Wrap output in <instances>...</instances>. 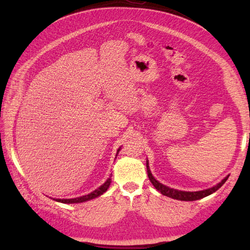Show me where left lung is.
I'll return each instance as SVG.
<instances>
[{
    "label": "left lung",
    "mask_w": 250,
    "mask_h": 250,
    "mask_svg": "<svg viewBox=\"0 0 250 250\" xmlns=\"http://www.w3.org/2000/svg\"><path fill=\"white\" fill-rule=\"evenodd\" d=\"M146 167H147L148 177H149V180L151 182V184L153 185V187H155L158 191H160V192L163 195H167V196H168V198L179 200V201H195V200L203 199V198H205V196L216 192V191L218 190L221 187V186L227 182V179L229 178V176L225 177L219 184H217L216 186H214V187H211L209 189L190 192V191H180V190L169 188V187H167V186L162 185L161 183H159L158 180L152 176V174H151L150 169H149V164H148V161L146 162Z\"/></svg>",
    "instance_id": "left-lung-1"
}]
</instances>
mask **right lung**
<instances>
[{
    "label": "right lung",
    "instance_id": "right-lung-1",
    "mask_svg": "<svg viewBox=\"0 0 250 250\" xmlns=\"http://www.w3.org/2000/svg\"><path fill=\"white\" fill-rule=\"evenodd\" d=\"M120 150V148L118 150H117V155H118V152ZM116 155V156H117ZM111 183L110 180V177L106 180V182L101 186V187H99L98 189H95L94 191H92L91 193H89L87 195H83V196H79V198H75V199H56L57 202H61V203H65V204H73V203H83V202H86V201H89V200H92V199H95L98 198V196H100L101 194H103L106 190L108 189L109 185ZM55 200V199H54Z\"/></svg>",
    "mask_w": 250,
    "mask_h": 250
}]
</instances>
